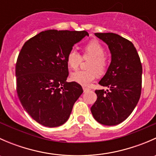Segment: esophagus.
Segmentation results:
<instances>
[{
    "label": "esophagus",
    "instance_id": "obj_1",
    "mask_svg": "<svg viewBox=\"0 0 156 156\" xmlns=\"http://www.w3.org/2000/svg\"><path fill=\"white\" fill-rule=\"evenodd\" d=\"M83 90H84V92H87V91L89 90V89L87 87H83Z\"/></svg>",
    "mask_w": 156,
    "mask_h": 156
}]
</instances>
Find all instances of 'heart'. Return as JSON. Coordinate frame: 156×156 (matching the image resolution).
<instances>
[{
  "label": "heart",
  "instance_id": "b5f03b06",
  "mask_svg": "<svg viewBox=\"0 0 156 156\" xmlns=\"http://www.w3.org/2000/svg\"><path fill=\"white\" fill-rule=\"evenodd\" d=\"M106 49L104 46L97 40L88 42L83 48L84 59H90L87 64V71H77L71 74L70 78L72 81L82 86H87L95 79L97 75H103L108 68V61L105 55ZM81 56L75 50L69 51L67 55L66 62L69 68L76 70L81 64Z\"/></svg>",
  "mask_w": 156,
  "mask_h": 156
}]
</instances>
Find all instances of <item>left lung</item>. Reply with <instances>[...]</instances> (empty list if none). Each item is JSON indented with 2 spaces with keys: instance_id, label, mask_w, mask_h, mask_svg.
Masks as SVG:
<instances>
[{
  "instance_id": "8db88e82",
  "label": "left lung",
  "mask_w": 156,
  "mask_h": 156,
  "mask_svg": "<svg viewBox=\"0 0 156 156\" xmlns=\"http://www.w3.org/2000/svg\"><path fill=\"white\" fill-rule=\"evenodd\" d=\"M108 45L112 60L99 84L108 90H96L91 106L96 121L108 126L119 125L136 107L142 89V65L132 42L114 33H95Z\"/></svg>"
}]
</instances>
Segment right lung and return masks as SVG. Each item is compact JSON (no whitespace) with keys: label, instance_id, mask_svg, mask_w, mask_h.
<instances>
[{"label":"right lung","instance_id":"1","mask_svg":"<svg viewBox=\"0 0 156 156\" xmlns=\"http://www.w3.org/2000/svg\"><path fill=\"white\" fill-rule=\"evenodd\" d=\"M85 36L86 31H41L22 48L16 65V91L23 108L34 121L45 127L63 125L81 86L66 82L67 55Z\"/></svg>","mask_w":156,"mask_h":156}]
</instances>
